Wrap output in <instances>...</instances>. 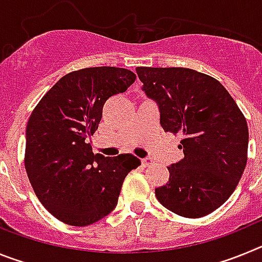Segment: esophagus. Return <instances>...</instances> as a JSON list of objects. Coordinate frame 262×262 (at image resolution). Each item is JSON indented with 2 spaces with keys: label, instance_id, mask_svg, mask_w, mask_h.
I'll return each mask as SVG.
<instances>
[{
  "label": "esophagus",
  "instance_id": "obj_1",
  "mask_svg": "<svg viewBox=\"0 0 262 262\" xmlns=\"http://www.w3.org/2000/svg\"><path fill=\"white\" fill-rule=\"evenodd\" d=\"M152 159H149V157H144V159H142V165L143 166H151L152 165Z\"/></svg>",
  "mask_w": 262,
  "mask_h": 262
}]
</instances>
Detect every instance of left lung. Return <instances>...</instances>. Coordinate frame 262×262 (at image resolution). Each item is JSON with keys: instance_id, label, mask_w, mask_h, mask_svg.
<instances>
[{"instance_id": "8db88e82", "label": "left lung", "mask_w": 262, "mask_h": 262, "mask_svg": "<svg viewBox=\"0 0 262 262\" xmlns=\"http://www.w3.org/2000/svg\"><path fill=\"white\" fill-rule=\"evenodd\" d=\"M148 97L159 103L165 133L182 136L184 159L168 166L169 181L155 189L164 207L202 217L231 196L248 160V124L226 88L189 68L138 67Z\"/></svg>"}]
</instances>
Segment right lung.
<instances>
[{
    "mask_svg": "<svg viewBox=\"0 0 262 262\" xmlns=\"http://www.w3.org/2000/svg\"><path fill=\"white\" fill-rule=\"evenodd\" d=\"M134 72L94 67L60 78L32 111L26 127L25 168L38 200L69 226L93 224L118 203L124 178L140 165L134 155H94L105 102L134 84Z\"/></svg>",
    "mask_w": 262,
    "mask_h": 262,
    "instance_id": "1",
    "label": "right lung"
}]
</instances>
